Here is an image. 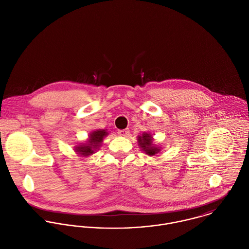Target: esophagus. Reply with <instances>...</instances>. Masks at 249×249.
Here are the masks:
<instances>
[{"label":"esophagus","instance_id":"obj_1","mask_svg":"<svg viewBox=\"0 0 249 249\" xmlns=\"http://www.w3.org/2000/svg\"><path fill=\"white\" fill-rule=\"evenodd\" d=\"M118 134H119V136H121V137H127V136L129 135V129L126 128V129L119 130V131H118Z\"/></svg>","mask_w":249,"mask_h":249}]
</instances>
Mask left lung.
<instances>
[{"mask_svg":"<svg viewBox=\"0 0 249 249\" xmlns=\"http://www.w3.org/2000/svg\"><path fill=\"white\" fill-rule=\"evenodd\" d=\"M137 141H138L139 148L147 156L154 157L159 155L161 152V147L156 145L152 134L149 132H143L141 135H138Z\"/></svg>","mask_w":249,"mask_h":249,"instance_id":"8db88e82","label":"left lung"}]
</instances>
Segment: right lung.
Listing matches in <instances>:
<instances>
[{
  "mask_svg": "<svg viewBox=\"0 0 249 249\" xmlns=\"http://www.w3.org/2000/svg\"><path fill=\"white\" fill-rule=\"evenodd\" d=\"M108 135L107 129H95L89 133L88 139L74 146V152L81 158H88L93 155L101 146L104 137Z\"/></svg>",
  "mask_w": 249,
  "mask_h": 249,
  "instance_id": "add662e5",
  "label": "right lung"
}]
</instances>
